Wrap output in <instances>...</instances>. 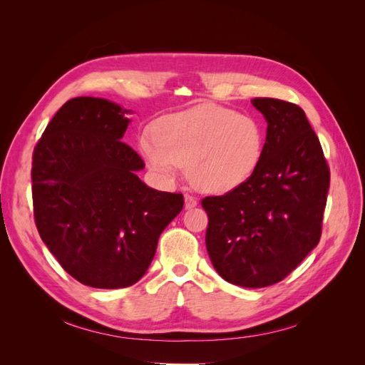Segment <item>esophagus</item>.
I'll list each match as a JSON object with an SVG mask.
<instances>
[{"label": "esophagus", "instance_id": "34e87169", "mask_svg": "<svg viewBox=\"0 0 365 365\" xmlns=\"http://www.w3.org/2000/svg\"><path fill=\"white\" fill-rule=\"evenodd\" d=\"M184 200H185V208H193V207H196V204H197L196 197L192 196V195H189V193L184 195Z\"/></svg>", "mask_w": 365, "mask_h": 365}]
</instances>
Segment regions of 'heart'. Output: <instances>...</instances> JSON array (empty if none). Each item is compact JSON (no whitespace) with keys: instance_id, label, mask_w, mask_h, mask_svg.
I'll use <instances>...</instances> for the list:
<instances>
[{"instance_id":"b5f03b06","label":"heart","mask_w":365,"mask_h":365,"mask_svg":"<svg viewBox=\"0 0 365 365\" xmlns=\"http://www.w3.org/2000/svg\"><path fill=\"white\" fill-rule=\"evenodd\" d=\"M263 145L257 120L216 105L165 115L153 125V135L138 140L153 170L172 178L187 165L192 184L207 193H227L244 184L257 169Z\"/></svg>"}]
</instances>
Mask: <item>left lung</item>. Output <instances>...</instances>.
Returning a JSON list of instances; mask_svg holds the SVG:
<instances>
[{"instance_id": "left-lung-1", "label": "left lung", "mask_w": 365, "mask_h": 365, "mask_svg": "<svg viewBox=\"0 0 365 365\" xmlns=\"http://www.w3.org/2000/svg\"><path fill=\"white\" fill-rule=\"evenodd\" d=\"M251 103L267 118L257 169L237 189L201 201L217 274L244 288L282 282L322 237L329 165L303 109L279 98Z\"/></svg>"}]
</instances>
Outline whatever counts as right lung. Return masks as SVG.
I'll use <instances>...</instances> for the list:
<instances>
[{"label": "right lung", "instance_id": "1", "mask_svg": "<svg viewBox=\"0 0 365 365\" xmlns=\"http://www.w3.org/2000/svg\"><path fill=\"white\" fill-rule=\"evenodd\" d=\"M126 109L76 97L54 114L33 150L31 196L39 236L82 284L128 288L146 274L181 193L140 181L138 153L121 141Z\"/></svg>", "mask_w": 365, "mask_h": 365}]
</instances>
